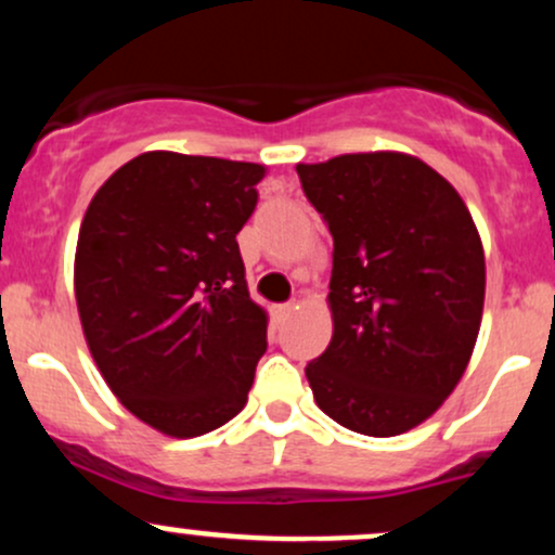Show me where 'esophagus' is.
I'll use <instances>...</instances> for the list:
<instances>
[{
    "label": "esophagus",
    "mask_w": 555,
    "mask_h": 555,
    "mask_svg": "<svg viewBox=\"0 0 555 555\" xmlns=\"http://www.w3.org/2000/svg\"><path fill=\"white\" fill-rule=\"evenodd\" d=\"M295 310H297V305H295V302L276 305V308H273V318H276V321L282 323V321H286V318H289L292 313H295Z\"/></svg>",
    "instance_id": "34e87169"
}]
</instances>
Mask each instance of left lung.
<instances>
[{"mask_svg":"<svg viewBox=\"0 0 555 555\" xmlns=\"http://www.w3.org/2000/svg\"><path fill=\"white\" fill-rule=\"evenodd\" d=\"M334 237V334L305 367L315 404L362 436L417 428L467 371L486 253L454 184L399 151L297 164Z\"/></svg>","mask_w":555,"mask_h":555,"instance_id":"left-lung-1","label":"left lung"}]
</instances>
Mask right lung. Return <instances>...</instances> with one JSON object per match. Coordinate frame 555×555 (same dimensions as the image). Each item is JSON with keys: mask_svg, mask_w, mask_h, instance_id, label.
<instances>
[{"mask_svg": "<svg viewBox=\"0 0 555 555\" xmlns=\"http://www.w3.org/2000/svg\"><path fill=\"white\" fill-rule=\"evenodd\" d=\"M266 167L145 151L95 190L75 247L82 336L112 393L145 425L195 438L245 406L269 313L237 234Z\"/></svg>", "mask_w": 555, "mask_h": 555, "instance_id": "add662e5", "label": "right lung"}]
</instances>
